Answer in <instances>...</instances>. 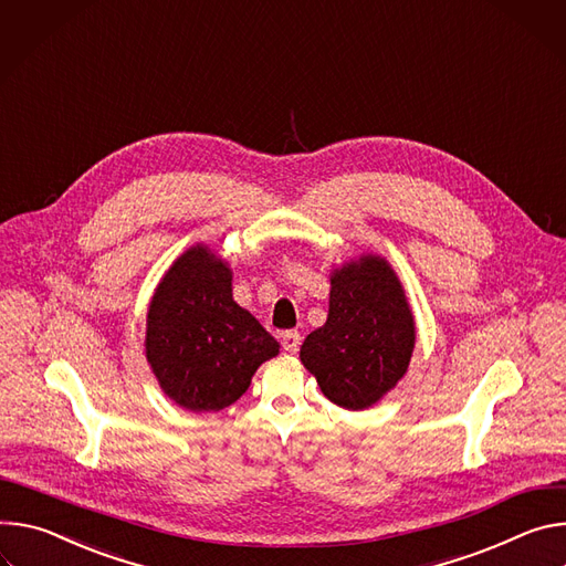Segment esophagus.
<instances>
[{
  "label": "esophagus",
  "mask_w": 566,
  "mask_h": 566,
  "mask_svg": "<svg viewBox=\"0 0 566 566\" xmlns=\"http://www.w3.org/2000/svg\"><path fill=\"white\" fill-rule=\"evenodd\" d=\"M281 344H283V350H285V353L296 355V353H298V344H301V335H298L296 331H287V333H283Z\"/></svg>",
  "instance_id": "obj_1"
}]
</instances>
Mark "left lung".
<instances>
[{"instance_id":"8db88e82","label":"left lung","mask_w":566,"mask_h":566,"mask_svg":"<svg viewBox=\"0 0 566 566\" xmlns=\"http://www.w3.org/2000/svg\"><path fill=\"white\" fill-rule=\"evenodd\" d=\"M413 346L416 319L398 274L366 251L331 270L328 319L298 357L331 402L361 411L398 387Z\"/></svg>"}]
</instances>
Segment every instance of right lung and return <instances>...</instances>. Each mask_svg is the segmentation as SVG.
<instances>
[{"label":"right lung","instance_id":"obj_1","mask_svg":"<svg viewBox=\"0 0 566 566\" xmlns=\"http://www.w3.org/2000/svg\"><path fill=\"white\" fill-rule=\"evenodd\" d=\"M233 272L209 244L179 254L155 287L146 317V359L181 409L220 411L251 385L279 342L233 301Z\"/></svg>","mask_w":566,"mask_h":566}]
</instances>
